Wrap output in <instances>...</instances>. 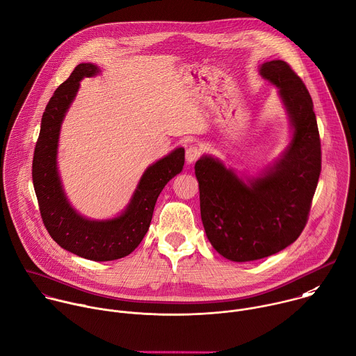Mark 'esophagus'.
<instances>
[{
  "label": "esophagus",
  "mask_w": 356,
  "mask_h": 356,
  "mask_svg": "<svg viewBox=\"0 0 356 356\" xmlns=\"http://www.w3.org/2000/svg\"><path fill=\"white\" fill-rule=\"evenodd\" d=\"M200 155H201V149L197 145H190L186 149V161H187V163L195 162L200 158Z\"/></svg>",
  "instance_id": "1"
}]
</instances>
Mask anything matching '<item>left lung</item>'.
I'll list each match as a JSON object with an SVG mask.
<instances>
[{
	"label": "left lung",
	"instance_id": "left-lung-1",
	"mask_svg": "<svg viewBox=\"0 0 356 356\" xmlns=\"http://www.w3.org/2000/svg\"><path fill=\"white\" fill-rule=\"evenodd\" d=\"M260 74L280 89L293 129L282 158L248 183L212 156L194 166L207 238L220 256L238 263L273 256L299 238L321 172L316 114L303 81L282 60L264 63Z\"/></svg>",
	"mask_w": 356,
	"mask_h": 356
}]
</instances>
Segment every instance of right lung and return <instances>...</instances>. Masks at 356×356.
<instances>
[{
  "instance_id": "obj_1",
  "label": "right lung",
  "mask_w": 356,
  "mask_h": 356,
  "mask_svg": "<svg viewBox=\"0 0 356 356\" xmlns=\"http://www.w3.org/2000/svg\"><path fill=\"white\" fill-rule=\"evenodd\" d=\"M97 72L99 68L90 63L78 64L49 100L35 147L32 179L43 223L53 241L79 257L111 261L129 256L144 239L161 191L183 169L184 149H175L145 170L120 216L107 220L81 216L64 194L57 170V145L61 123L78 92L79 81Z\"/></svg>"
}]
</instances>
